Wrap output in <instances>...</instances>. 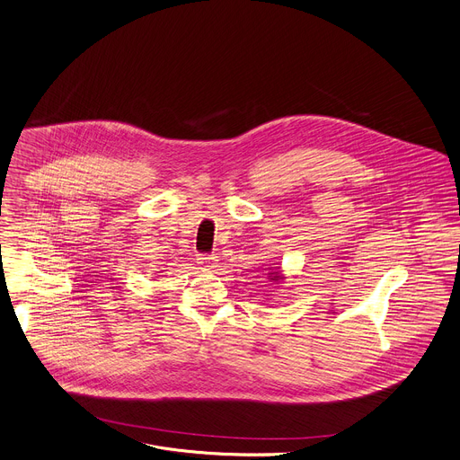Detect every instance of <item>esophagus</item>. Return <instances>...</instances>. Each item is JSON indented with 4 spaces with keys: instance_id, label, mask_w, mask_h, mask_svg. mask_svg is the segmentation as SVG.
<instances>
[{
    "instance_id": "1",
    "label": "esophagus",
    "mask_w": 460,
    "mask_h": 460,
    "mask_svg": "<svg viewBox=\"0 0 460 460\" xmlns=\"http://www.w3.org/2000/svg\"><path fill=\"white\" fill-rule=\"evenodd\" d=\"M199 263H200L204 269H215L217 263H218V260H217V256H200V258H199Z\"/></svg>"
}]
</instances>
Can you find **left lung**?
<instances>
[{
	"mask_svg": "<svg viewBox=\"0 0 460 460\" xmlns=\"http://www.w3.org/2000/svg\"><path fill=\"white\" fill-rule=\"evenodd\" d=\"M270 270H272V272L267 274V279L272 281L274 285H276V283H281V281L285 279V276H283V272H281L279 269H270Z\"/></svg>",
	"mask_w": 460,
	"mask_h": 460,
	"instance_id": "left-lung-1",
	"label": "left lung"
}]
</instances>
